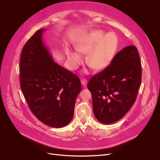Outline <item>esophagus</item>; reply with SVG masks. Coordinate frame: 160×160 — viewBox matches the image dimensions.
I'll use <instances>...</instances> for the list:
<instances>
[{
	"instance_id": "esophagus-1",
	"label": "esophagus",
	"mask_w": 160,
	"mask_h": 160,
	"mask_svg": "<svg viewBox=\"0 0 160 160\" xmlns=\"http://www.w3.org/2000/svg\"><path fill=\"white\" fill-rule=\"evenodd\" d=\"M81 83H82V84L83 86H86L87 85L88 81H87L86 79L83 78V79H82V80H81Z\"/></svg>"
}]
</instances>
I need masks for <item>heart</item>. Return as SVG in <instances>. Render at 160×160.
Wrapping results in <instances>:
<instances>
[{"label":"heart","instance_id":"1","mask_svg":"<svg viewBox=\"0 0 160 160\" xmlns=\"http://www.w3.org/2000/svg\"><path fill=\"white\" fill-rule=\"evenodd\" d=\"M118 46V39L113 33L105 35L102 30H94L84 37L76 50L86 56V63L91 68L100 70L105 68L112 61ZM67 58L70 66L76 69L82 63L81 56L77 52L68 50Z\"/></svg>","mask_w":160,"mask_h":160}]
</instances>
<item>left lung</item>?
I'll use <instances>...</instances> for the list:
<instances>
[{
    "instance_id": "8db88e82",
    "label": "left lung",
    "mask_w": 160,
    "mask_h": 160,
    "mask_svg": "<svg viewBox=\"0 0 160 160\" xmlns=\"http://www.w3.org/2000/svg\"><path fill=\"white\" fill-rule=\"evenodd\" d=\"M141 65L137 48L128 46L115 54L110 65L91 77L87 87L100 122L113 123L130 110L141 82Z\"/></svg>"
}]
</instances>
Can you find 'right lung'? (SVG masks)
Segmentation results:
<instances>
[{"label": "right lung", "instance_id": "right-lung-1", "mask_svg": "<svg viewBox=\"0 0 160 160\" xmlns=\"http://www.w3.org/2000/svg\"><path fill=\"white\" fill-rule=\"evenodd\" d=\"M38 30L23 47L19 65L20 85L31 112L49 127L62 128L72 120L81 91L77 75L54 62Z\"/></svg>", "mask_w": 160, "mask_h": 160}]
</instances>
